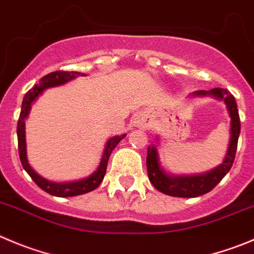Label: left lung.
I'll return each mask as SVG.
<instances>
[{"label":"left lung","instance_id":"obj_1","mask_svg":"<svg viewBox=\"0 0 254 254\" xmlns=\"http://www.w3.org/2000/svg\"><path fill=\"white\" fill-rule=\"evenodd\" d=\"M190 96H194V98L195 96H202V98L203 96H212V98L223 101L226 104L229 118H231V129H229L231 136H229L228 148H227V153L222 164L213 168L209 172L202 173V174L177 175L168 173L160 163L158 145L151 144L148 146L146 169H148L149 181L162 193L167 194V195L179 196V198H195V196L208 193L226 177V174L233 165L239 132H241V122H239L236 99L228 90L220 89V87H215L209 91L199 90V91H194ZM156 140L159 141V138Z\"/></svg>","mask_w":254,"mask_h":254}]
</instances>
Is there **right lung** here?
<instances>
[{"label":"right lung","mask_w":254,"mask_h":254,"mask_svg":"<svg viewBox=\"0 0 254 254\" xmlns=\"http://www.w3.org/2000/svg\"><path fill=\"white\" fill-rule=\"evenodd\" d=\"M77 76H85V73L77 72V71H55L51 72L46 76L41 79L39 84L35 85L31 90L26 92L25 98H23L22 106H21V114L17 122V140H18V154H20V160L22 164L23 169L27 172L31 179L46 193L51 194L55 196H75L80 195V194L89 193V191L94 190L100 186L103 182L104 177L106 173V167H108V160L110 158V154L115 149V146L119 144L120 140L127 136V134L116 135L113 138L109 139L106 141L105 149H104L103 156H101L100 164H99L98 169L95 170L91 175L84 179H79V181L73 182H64V183H59V182H52L40 175L39 173L35 172V169L30 165L27 158V146H26V124L25 120L27 119L28 114H30L31 106L35 101L39 99L40 95L50 87L60 86V85L66 84V82L71 81Z\"/></svg>","instance_id":"add662e5"}]
</instances>
